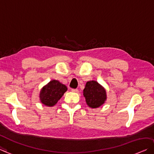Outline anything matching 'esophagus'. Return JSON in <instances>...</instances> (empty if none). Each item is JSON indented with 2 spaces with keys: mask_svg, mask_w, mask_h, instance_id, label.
I'll return each mask as SVG.
<instances>
[{
  "mask_svg": "<svg viewBox=\"0 0 154 154\" xmlns=\"http://www.w3.org/2000/svg\"><path fill=\"white\" fill-rule=\"evenodd\" d=\"M72 91L73 92H79V90L77 89H72Z\"/></svg>",
  "mask_w": 154,
  "mask_h": 154,
  "instance_id": "obj_1",
  "label": "esophagus"
}]
</instances>
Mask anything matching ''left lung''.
Here are the masks:
<instances>
[{
  "instance_id": "obj_1",
  "label": "left lung",
  "mask_w": 154,
  "mask_h": 154,
  "mask_svg": "<svg viewBox=\"0 0 154 154\" xmlns=\"http://www.w3.org/2000/svg\"><path fill=\"white\" fill-rule=\"evenodd\" d=\"M83 95L85 97L87 104L92 108L101 106L106 100L105 89L94 81L87 82L85 88L83 90Z\"/></svg>"
}]
</instances>
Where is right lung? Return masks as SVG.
Instances as JSON below:
<instances>
[{"instance_id": "obj_1", "label": "right lung", "mask_w": 154, "mask_h": 154, "mask_svg": "<svg viewBox=\"0 0 154 154\" xmlns=\"http://www.w3.org/2000/svg\"><path fill=\"white\" fill-rule=\"evenodd\" d=\"M67 90V88L58 81L53 80L42 89L40 101L46 106H53Z\"/></svg>"}]
</instances>
